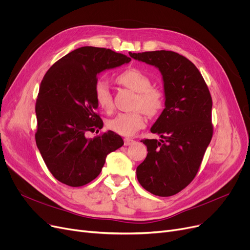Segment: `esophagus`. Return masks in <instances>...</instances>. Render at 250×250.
<instances>
[{
    "label": "esophagus",
    "mask_w": 250,
    "mask_h": 250,
    "mask_svg": "<svg viewBox=\"0 0 250 250\" xmlns=\"http://www.w3.org/2000/svg\"><path fill=\"white\" fill-rule=\"evenodd\" d=\"M135 142H136V141H135V140H133V139H130V138H125V146L133 145V144H134Z\"/></svg>",
    "instance_id": "esophagus-1"
}]
</instances>
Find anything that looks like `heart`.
Segmentation results:
<instances>
[{
	"label": "heart",
	"instance_id": "obj_1",
	"mask_svg": "<svg viewBox=\"0 0 250 250\" xmlns=\"http://www.w3.org/2000/svg\"><path fill=\"white\" fill-rule=\"evenodd\" d=\"M117 82L133 90L137 93L135 107H140L144 112L154 115L158 112L164 103L162 92L151 87L150 78L138 69H128L116 78ZM95 100L98 106L104 111H110L113 107L112 96L106 81L100 80L94 89ZM146 118L143 112L137 109L132 112L118 113L107 121V126L113 132L123 136H133L139 129L145 126Z\"/></svg>",
	"mask_w": 250,
	"mask_h": 250
}]
</instances>
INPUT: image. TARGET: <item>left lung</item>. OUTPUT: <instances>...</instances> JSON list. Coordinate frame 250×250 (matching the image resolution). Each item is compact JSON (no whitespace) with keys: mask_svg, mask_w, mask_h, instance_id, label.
Returning a JSON list of instances; mask_svg holds the SVG:
<instances>
[{"mask_svg":"<svg viewBox=\"0 0 250 250\" xmlns=\"http://www.w3.org/2000/svg\"><path fill=\"white\" fill-rule=\"evenodd\" d=\"M162 75L165 108L151 127L160 140H143L147 157L137 167L140 185L159 196L176 194L199 171L213 136L212 97L198 68L169 50L132 54Z\"/></svg>","mask_w":250,"mask_h":250,"instance_id":"8db88e82","label":"left lung"}]
</instances>
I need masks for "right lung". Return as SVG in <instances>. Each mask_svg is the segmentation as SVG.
Returning <instances> with one entry per match:
<instances>
[{
    "mask_svg": "<svg viewBox=\"0 0 250 250\" xmlns=\"http://www.w3.org/2000/svg\"><path fill=\"white\" fill-rule=\"evenodd\" d=\"M129 62L111 49L83 46L60 59L44 75L35 105V141L50 173L62 183L87 185L99 175L106 156L124 145L111 130L93 139L86 135L103 127L94 96L97 76Z\"/></svg>",
    "mask_w": 250,
    "mask_h": 250,
    "instance_id": "add662e5",
    "label": "right lung"
}]
</instances>
